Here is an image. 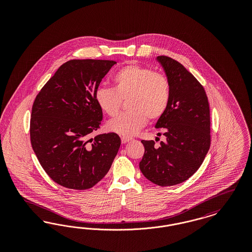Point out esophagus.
<instances>
[{"mask_svg":"<svg viewBox=\"0 0 252 252\" xmlns=\"http://www.w3.org/2000/svg\"><path fill=\"white\" fill-rule=\"evenodd\" d=\"M121 141H122V144H126V143H128L129 141H131V138L124 136V137H122V138H121Z\"/></svg>","mask_w":252,"mask_h":252,"instance_id":"1","label":"esophagus"}]
</instances>
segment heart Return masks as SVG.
<instances>
[{
	"mask_svg": "<svg viewBox=\"0 0 252 252\" xmlns=\"http://www.w3.org/2000/svg\"><path fill=\"white\" fill-rule=\"evenodd\" d=\"M114 88L105 86L95 91L96 103L108 116H115L126 100L127 111L108 123V130L129 137L150 121L160 119L171 100V82L163 72L139 64L122 67L113 75Z\"/></svg>",
	"mask_w": 252,
	"mask_h": 252,
	"instance_id": "obj_1",
	"label": "heart"
}]
</instances>
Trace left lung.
Masks as SVG:
<instances>
[{
    "instance_id": "left-lung-1",
    "label": "left lung",
    "mask_w": 252,
    "mask_h": 252,
    "mask_svg": "<svg viewBox=\"0 0 252 252\" xmlns=\"http://www.w3.org/2000/svg\"><path fill=\"white\" fill-rule=\"evenodd\" d=\"M158 60L171 82L169 107L156 124L166 140L158 147L142 140L140 169L157 185L172 186L191 178L203 162L211 145L210 107L203 86L181 63L166 56Z\"/></svg>"
}]
</instances>
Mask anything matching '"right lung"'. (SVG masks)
<instances>
[{
  "label": "right lung",
  "instance_id": "add662e5",
  "mask_svg": "<svg viewBox=\"0 0 252 252\" xmlns=\"http://www.w3.org/2000/svg\"><path fill=\"white\" fill-rule=\"evenodd\" d=\"M115 63L69 60L35 98L30 118L32 148L46 174L63 187H94L106 176L117 155L118 134L108 132L90 139L103 119L95 91Z\"/></svg>",
  "mask_w": 252,
  "mask_h": 252
}]
</instances>
